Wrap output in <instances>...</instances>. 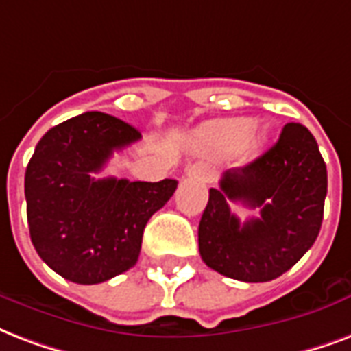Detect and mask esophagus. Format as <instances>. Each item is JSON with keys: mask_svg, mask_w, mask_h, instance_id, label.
Returning a JSON list of instances; mask_svg holds the SVG:
<instances>
[{"mask_svg": "<svg viewBox=\"0 0 351 351\" xmlns=\"http://www.w3.org/2000/svg\"><path fill=\"white\" fill-rule=\"evenodd\" d=\"M213 171L204 164H195L187 169V176H195V178H202V180H210Z\"/></svg>", "mask_w": 351, "mask_h": 351, "instance_id": "obj_1", "label": "esophagus"}]
</instances>
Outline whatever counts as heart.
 <instances>
[{
  "label": "heart",
  "mask_w": 351,
  "mask_h": 351,
  "mask_svg": "<svg viewBox=\"0 0 351 351\" xmlns=\"http://www.w3.org/2000/svg\"><path fill=\"white\" fill-rule=\"evenodd\" d=\"M269 140L267 125H252L248 117H228L213 121L200 130V143L217 152H234L243 145L248 154L261 151Z\"/></svg>",
  "instance_id": "obj_1"
}]
</instances>
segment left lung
Listing matches in <instances>:
<instances>
[{"label":"left lung","instance_id":"obj_1","mask_svg":"<svg viewBox=\"0 0 351 351\" xmlns=\"http://www.w3.org/2000/svg\"><path fill=\"white\" fill-rule=\"evenodd\" d=\"M328 171L317 140L300 123H287L269 151L228 169L210 189L199 224V250L210 269L239 282L282 276L317 241L324 217ZM230 202L260 208L240 224Z\"/></svg>","mask_w":351,"mask_h":351}]
</instances>
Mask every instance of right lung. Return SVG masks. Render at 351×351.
Instances as JSON below:
<instances>
[{"instance_id": "1", "label": "right lung", "mask_w": 351, "mask_h": 351, "mask_svg": "<svg viewBox=\"0 0 351 351\" xmlns=\"http://www.w3.org/2000/svg\"><path fill=\"white\" fill-rule=\"evenodd\" d=\"M141 134L103 112H84L42 136L25 171L29 234L42 261L80 285L136 265L147 221L178 182L93 178L114 151Z\"/></svg>"}]
</instances>
